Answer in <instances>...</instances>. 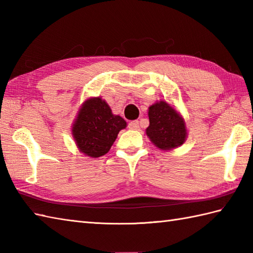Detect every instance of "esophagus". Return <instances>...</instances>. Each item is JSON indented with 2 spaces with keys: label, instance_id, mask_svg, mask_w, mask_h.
<instances>
[{
  "label": "esophagus",
  "instance_id": "obj_1",
  "mask_svg": "<svg viewBox=\"0 0 253 253\" xmlns=\"http://www.w3.org/2000/svg\"><path fill=\"white\" fill-rule=\"evenodd\" d=\"M128 127H129V129L137 130V129H139V122L138 121H132V122L128 124Z\"/></svg>",
  "mask_w": 253,
  "mask_h": 253
}]
</instances>
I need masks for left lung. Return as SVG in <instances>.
<instances>
[{"label": "left lung", "instance_id": "1", "mask_svg": "<svg viewBox=\"0 0 253 253\" xmlns=\"http://www.w3.org/2000/svg\"><path fill=\"white\" fill-rule=\"evenodd\" d=\"M149 126L147 136L155 147L169 151L180 147L186 141L188 131L184 117L164 100L157 101L149 106Z\"/></svg>", "mask_w": 253, "mask_h": 253}]
</instances>
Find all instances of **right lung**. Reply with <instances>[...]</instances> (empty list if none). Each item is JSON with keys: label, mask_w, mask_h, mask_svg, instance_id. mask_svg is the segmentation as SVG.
Here are the masks:
<instances>
[{"label": "right lung", "mask_w": 253, "mask_h": 253, "mask_svg": "<svg viewBox=\"0 0 253 253\" xmlns=\"http://www.w3.org/2000/svg\"><path fill=\"white\" fill-rule=\"evenodd\" d=\"M126 126V121L113 114L105 100L94 96L80 106L73 123L72 135L79 151L94 159L110 151L118 132Z\"/></svg>", "instance_id": "add662e5"}]
</instances>
